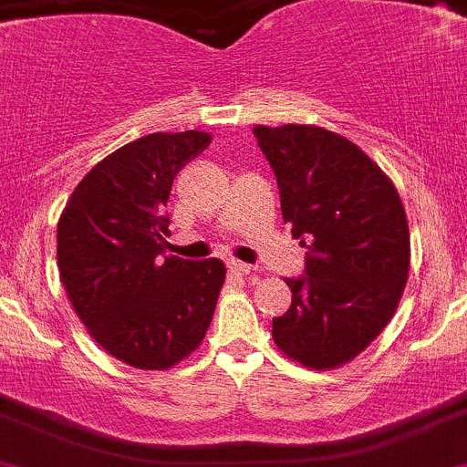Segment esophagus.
<instances>
[{
  "instance_id": "esophagus-1",
  "label": "esophagus",
  "mask_w": 467,
  "mask_h": 467,
  "mask_svg": "<svg viewBox=\"0 0 467 467\" xmlns=\"http://www.w3.org/2000/svg\"><path fill=\"white\" fill-rule=\"evenodd\" d=\"M228 267H230V272L237 274V276H248V274L254 272V267H251V265L239 263V260H233V263H230Z\"/></svg>"
}]
</instances>
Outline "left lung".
Returning <instances> with one entry per match:
<instances>
[{
    "mask_svg": "<svg viewBox=\"0 0 467 467\" xmlns=\"http://www.w3.org/2000/svg\"><path fill=\"white\" fill-rule=\"evenodd\" d=\"M283 221L306 248V276L285 278L293 304L274 317L287 359L332 371L371 346L410 272V230L394 182L343 135L311 124L255 126Z\"/></svg>",
    "mask_w": 467,
    "mask_h": 467,
    "instance_id": "8db88e82",
    "label": "left lung"
}]
</instances>
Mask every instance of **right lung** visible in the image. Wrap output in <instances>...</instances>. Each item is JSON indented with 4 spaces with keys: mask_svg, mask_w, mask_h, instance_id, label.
I'll return each instance as SVG.
<instances>
[{
    "mask_svg": "<svg viewBox=\"0 0 467 467\" xmlns=\"http://www.w3.org/2000/svg\"><path fill=\"white\" fill-rule=\"evenodd\" d=\"M204 130L151 133L99 161L57 223V267L73 311L108 355L168 371L198 350L225 283L216 258L163 255L172 180L207 150Z\"/></svg>",
    "mask_w": 467,
    "mask_h": 467,
    "instance_id": "right-lung-1",
    "label": "right lung"
}]
</instances>
